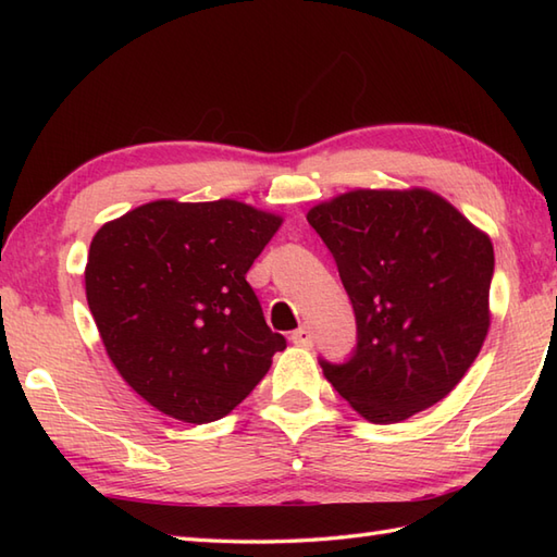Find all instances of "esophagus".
<instances>
[{"label": "esophagus", "instance_id": "34e87169", "mask_svg": "<svg viewBox=\"0 0 557 557\" xmlns=\"http://www.w3.org/2000/svg\"><path fill=\"white\" fill-rule=\"evenodd\" d=\"M292 342L297 347H311L313 345V333L309 327H299L292 333Z\"/></svg>", "mask_w": 557, "mask_h": 557}]
</instances>
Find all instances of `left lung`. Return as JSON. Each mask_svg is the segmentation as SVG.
<instances>
[{"mask_svg":"<svg viewBox=\"0 0 557 557\" xmlns=\"http://www.w3.org/2000/svg\"><path fill=\"white\" fill-rule=\"evenodd\" d=\"M306 220L357 315L351 359L321 361L349 407L397 423L453 393L488 335V234L429 188H354Z\"/></svg>","mask_w":557,"mask_h":557,"instance_id":"1","label":"left lung"}]
</instances>
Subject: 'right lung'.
<instances>
[{
	"instance_id": "right-lung-1",
	"label": "right lung",
	"mask_w": 557,
	"mask_h": 557,
	"mask_svg": "<svg viewBox=\"0 0 557 557\" xmlns=\"http://www.w3.org/2000/svg\"><path fill=\"white\" fill-rule=\"evenodd\" d=\"M282 218L242 200H152L92 236L86 297L102 345L150 407L218 421L263 381L285 337L246 272Z\"/></svg>"
}]
</instances>
